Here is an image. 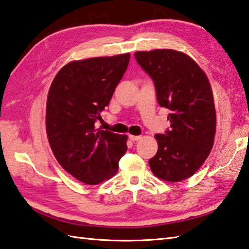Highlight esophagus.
I'll list each match as a JSON object with an SVG mask.
<instances>
[{
	"label": "esophagus",
	"mask_w": 249,
	"mask_h": 249,
	"mask_svg": "<svg viewBox=\"0 0 249 249\" xmlns=\"http://www.w3.org/2000/svg\"><path fill=\"white\" fill-rule=\"evenodd\" d=\"M129 139L131 141H138L141 139V136H133V135H129Z\"/></svg>",
	"instance_id": "obj_1"
}]
</instances>
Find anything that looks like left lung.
I'll return each mask as SVG.
<instances>
[{"label": "left lung", "instance_id": "1", "mask_svg": "<svg viewBox=\"0 0 249 249\" xmlns=\"http://www.w3.org/2000/svg\"><path fill=\"white\" fill-rule=\"evenodd\" d=\"M153 82L160 107L168 108L170 129L157 134L152 172L168 182L190 178L202 166L214 143L216 113L208 77L192 57L171 49L135 52Z\"/></svg>", "mask_w": 249, "mask_h": 249}]
</instances>
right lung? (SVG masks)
<instances>
[{"label": "right lung", "mask_w": 249, "mask_h": 249, "mask_svg": "<svg viewBox=\"0 0 249 249\" xmlns=\"http://www.w3.org/2000/svg\"><path fill=\"white\" fill-rule=\"evenodd\" d=\"M129 53L73 61L56 73L47 98L46 128L63 169L89 185L119 170L127 136L96 129L100 112L127 70Z\"/></svg>", "instance_id": "right-lung-1"}]
</instances>
